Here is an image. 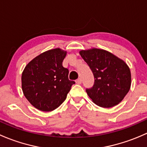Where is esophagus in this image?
Returning a JSON list of instances; mask_svg holds the SVG:
<instances>
[{
  "instance_id": "obj_1",
  "label": "esophagus",
  "mask_w": 147,
  "mask_h": 147,
  "mask_svg": "<svg viewBox=\"0 0 147 147\" xmlns=\"http://www.w3.org/2000/svg\"><path fill=\"white\" fill-rule=\"evenodd\" d=\"M75 82H76L77 84H81V83H82V79H81V78H78V80H76Z\"/></svg>"
}]
</instances>
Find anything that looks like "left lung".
Masks as SVG:
<instances>
[{"instance_id": "8db88e82", "label": "left lung", "mask_w": 147, "mask_h": 147, "mask_svg": "<svg viewBox=\"0 0 147 147\" xmlns=\"http://www.w3.org/2000/svg\"><path fill=\"white\" fill-rule=\"evenodd\" d=\"M80 54L94 75V85L86 90L92 102L109 108L122 101L131 87V72L125 62L102 49L81 50Z\"/></svg>"}]
</instances>
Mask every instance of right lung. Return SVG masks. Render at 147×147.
Here are the masks:
<instances>
[{
  "label": "right lung",
  "instance_id": "add662e5",
  "mask_svg": "<svg viewBox=\"0 0 147 147\" xmlns=\"http://www.w3.org/2000/svg\"><path fill=\"white\" fill-rule=\"evenodd\" d=\"M67 52L60 48L41 53L26 65L22 73V90L36 109L50 112L66 99L75 82L68 79L69 70L63 66Z\"/></svg>",
  "mask_w": 147,
  "mask_h": 147
}]
</instances>
